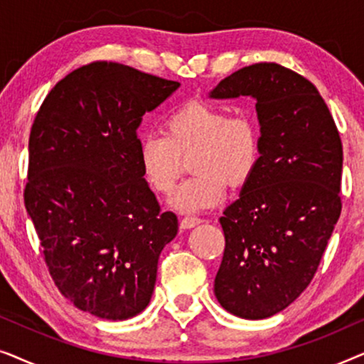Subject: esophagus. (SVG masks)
Listing matches in <instances>:
<instances>
[{
  "label": "esophagus",
  "mask_w": 364,
  "mask_h": 364,
  "mask_svg": "<svg viewBox=\"0 0 364 364\" xmlns=\"http://www.w3.org/2000/svg\"><path fill=\"white\" fill-rule=\"evenodd\" d=\"M202 218L200 217H193V215H186L181 218V227L182 228H192L196 227L197 223H200Z\"/></svg>",
  "instance_id": "obj_1"
}]
</instances>
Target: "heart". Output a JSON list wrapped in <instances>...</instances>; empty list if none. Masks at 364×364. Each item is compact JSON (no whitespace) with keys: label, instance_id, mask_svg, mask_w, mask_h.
I'll return each mask as SVG.
<instances>
[{"label":"heart","instance_id":"b5f03b06","mask_svg":"<svg viewBox=\"0 0 364 364\" xmlns=\"http://www.w3.org/2000/svg\"><path fill=\"white\" fill-rule=\"evenodd\" d=\"M191 156L196 172L178 187L172 205L196 212L225 197L227 183L240 187L253 176L262 157V131L250 112L228 114L210 102L192 101L176 109L164 122V134L139 144L144 181L156 193L168 196Z\"/></svg>","mask_w":364,"mask_h":364}]
</instances>
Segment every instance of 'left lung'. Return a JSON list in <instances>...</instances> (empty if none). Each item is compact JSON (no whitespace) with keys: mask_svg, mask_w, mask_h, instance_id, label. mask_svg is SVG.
I'll return each instance as SVG.
<instances>
[{"mask_svg":"<svg viewBox=\"0 0 364 364\" xmlns=\"http://www.w3.org/2000/svg\"><path fill=\"white\" fill-rule=\"evenodd\" d=\"M252 96L262 157L223 210L225 248L213 291L235 316L263 320L301 295L341 213L343 146L318 89L277 63L242 68L210 97Z\"/></svg>","mask_w":364,"mask_h":364,"instance_id":"obj_1","label":"left lung"}]
</instances>
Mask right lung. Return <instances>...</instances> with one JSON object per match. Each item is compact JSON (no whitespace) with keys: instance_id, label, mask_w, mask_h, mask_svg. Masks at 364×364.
<instances>
[{"instance_id":"add662e5","label":"right lung","mask_w":364,"mask_h":364,"mask_svg":"<svg viewBox=\"0 0 364 364\" xmlns=\"http://www.w3.org/2000/svg\"><path fill=\"white\" fill-rule=\"evenodd\" d=\"M178 86L94 61L61 79L34 117L24 205L59 291L104 320L149 305L159 255L177 235V215L144 181L137 127Z\"/></svg>"}]
</instances>
